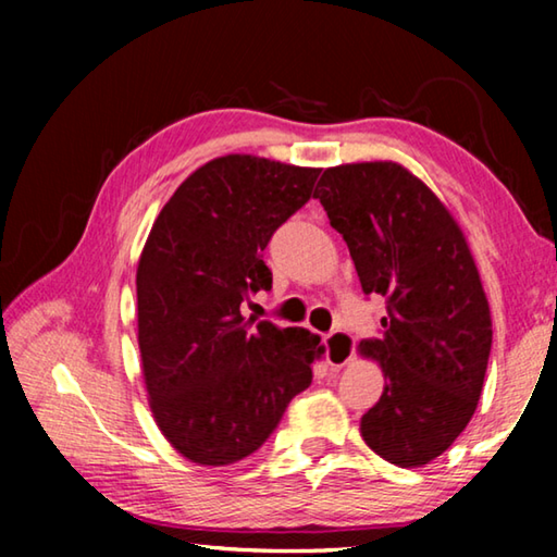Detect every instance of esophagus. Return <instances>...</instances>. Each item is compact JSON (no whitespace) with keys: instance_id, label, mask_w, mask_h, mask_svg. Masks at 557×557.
<instances>
[{"instance_id":"1","label":"esophagus","mask_w":557,"mask_h":557,"mask_svg":"<svg viewBox=\"0 0 557 557\" xmlns=\"http://www.w3.org/2000/svg\"><path fill=\"white\" fill-rule=\"evenodd\" d=\"M324 348H326V363L332 366V369H344V366L354 361L356 344L354 338L344 332H334L324 336Z\"/></svg>"}]
</instances>
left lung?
Wrapping results in <instances>:
<instances>
[{"instance_id":"1","label":"left lung","mask_w":557,"mask_h":557,"mask_svg":"<svg viewBox=\"0 0 557 557\" xmlns=\"http://www.w3.org/2000/svg\"><path fill=\"white\" fill-rule=\"evenodd\" d=\"M366 295L388 297L383 336L358 344L383 371L361 437L395 467H425L469 425L492 351L474 256L440 196L398 162L329 166L317 184Z\"/></svg>"}]
</instances>
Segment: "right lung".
Returning a JSON list of instances; mask_svg holds the SVG:
<instances>
[{
	"instance_id": "add662e5",
	"label": "right lung",
	"mask_w": 557,
	"mask_h": 557,
	"mask_svg": "<svg viewBox=\"0 0 557 557\" xmlns=\"http://www.w3.org/2000/svg\"><path fill=\"white\" fill-rule=\"evenodd\" d=\"M322 169L225 154L188 174L159 211L137 262V344L149 410L178 455L225 467L256 451L324 344L301 326L245 322L240 305L272 287L262 262Z\"/></svg>"
}]
</instances>
